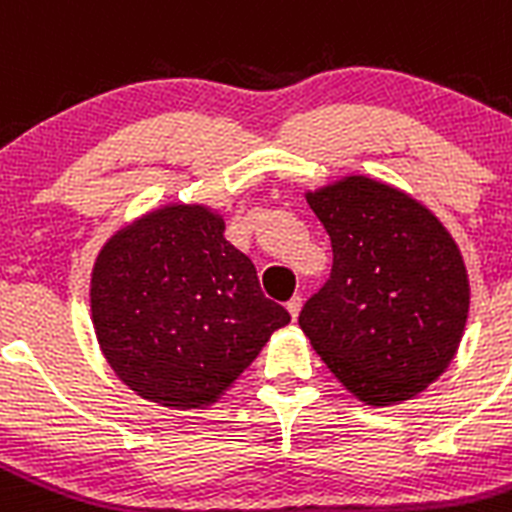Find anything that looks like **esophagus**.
<instances>
[{
    "instance_id": "34e87169",
    "label": "esophagus",
    "mask_w": 512,
    "mask_h": 512,
    "mask_svg": "<svg viewBox=\"0 0 512 512\" xmlns=\"http://www.w3.org/2000/svg\"><path fill=\"white\" fill-rule=\"evenodd\" d=\"M287 309H289V314H292V320H297L299 309H302V297H299V294H294V297L287 302Z\"/></svg>"
}]
</instances>
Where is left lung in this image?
I'll return each mask as SVG.
<instances>
[{
	"instance_id": "left-lung-1",
	"label": "left lung",
	"mask_w": 512,
	"mask_h": 512,
	"mask_svg": "<svg viewBox=\"0 0 512 512\" xmlns=\"http://www.w3.org/2000/svg\"><path fill=\"white\" fill-rule=\"evenodd\" d=\"M307 203L332 241V271L299 327L337 381L368 406L414 398L452 363L470 281L437 215L370 177H345Z\"/></svg>"
}]
</instances>
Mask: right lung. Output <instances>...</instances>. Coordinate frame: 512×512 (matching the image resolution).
<instances>
[{
    "instance_id": "1",
    "label": "right lung",
    "mask_w": 512,
    "mask_h": 512,
    "mask_svg": "<svg viewBox=\"0 0 512 512\" xmlns=\"http://www.w3.org/2000/svg\"><path fill=\"white\" fill-rule=\"evenodd\" d=\"M223 231V218L203 205H167L121 228L98 253L91 279L98 345L142 398L200 409L289 322Z\"/></svg>"
}]
</instances>
